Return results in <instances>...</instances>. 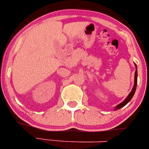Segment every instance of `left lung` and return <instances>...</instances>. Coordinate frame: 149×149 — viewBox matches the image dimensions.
Here are the masks:
<instances>
[{
	"mask_svg": "<svg viewBox=\"0 0 149 149\" xmlns=\"http://www.w3.org/2000/svg\"><path fill=\"white\" fill-rule=\"evenodd\" d=\"M135 66H136V72H135V77H134V85H133V88H132V91H130V94L127 95V97H126L125 100H124V101L123 102H121L120 104H119L117 105L116 107H115V109H114V110H118V109H120V108L123 107L125 106V105L127 104V103L129 102L131 100V99L133 98V95H134L135 94V91H136V86H137V80H138V71H137V65H136V64L135 63Z\"/></svg>",
	"mask_w": 149,
	"mask_h": 149,
	"instance_id": "obj_1",
	"label": "left lung"
}]
</instances>
